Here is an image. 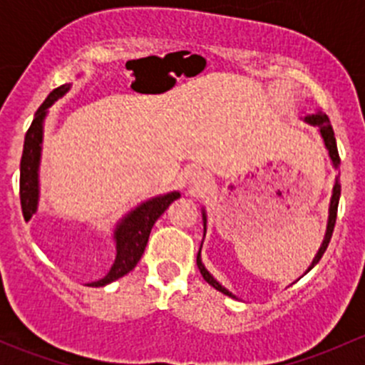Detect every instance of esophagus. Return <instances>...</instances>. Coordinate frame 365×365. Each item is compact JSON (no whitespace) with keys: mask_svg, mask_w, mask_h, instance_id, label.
<instances>
[{"mask_svg":"<svg viewBox=\"0 0 365 365\" xmlns=\"http://www.w3.org/2000/svg\"><path fill=\"white\" fill-rule=\"evenodd\" d=\"M210 180V173L201 168H192L185 173V182L190 187H201Z\"/></svg>","mask_w":365,"mask_h":365,"instance_id":"34e87169","label":"esophagus"}]
</instances>
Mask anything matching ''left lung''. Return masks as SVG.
I'll list each match as a JSON object with an SVG mask.
<instances>
[{
    "label": "left lung",
    "instance_id": "obj_1",
    "mask_svg": "<svg viewBox=\"0 0 365 365\" xmlns=\"http://www.w3.org/2000/svg\"><path fill=\"white\" fill-rule=\"evenodd\" d=\"M304 120L307 121V123L314 125V127H318V128H319V134H322L323 143H325V148L329 150V157H330V160H332L334 168H336V169L339 168V164H341L339 152H337L336 135H334V128H332V125H330L329 116H327V114L323 113V111H318V113H314V114H309V116H305ZM339 196H341V183H339V176H336V183H334L332 197H330V205H329V220H327L325 238H323V244L319 245V251L316 252L314 259H312L311 267L307 268V272H309V270H312V268H314V264L318 263L319 259H322V256H323V254H325L327 247H329L330 238H332L334 226H336V219H337V206H339ZM203 230H205V233H203V238H205V235H206V213H205V210H203ZM201 245H203V244H201ZM196 263H197V268H200L201 275H203V279H205L206 282H208L210 286H213V288H215L217 292L224 293V295H227V297H231V298H237V297L233 295V293L230 292V289H226V288H224L222 284H220L219 281H215V279H213V275L210 274L208 270H206L205 264H203V261H201V247H200V252H197V259H196ZM307 272H305V274H307Z\"/></svg>",
    "mask_w": 365,
    "mask_h": 365
}]
</instances>
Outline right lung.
Returning a JSON list of instances; mask_svg holds the SVG:
<instances>
[{
    "mask_svg": "<svg viewBox=\"0 0 365 365\" xmlns=\"http://www.w3.org/2000/svg\"><path fill=\"white\" fill-rule=\"evenodd\" d=\"M70 90V84H61L60 88L51 91L43 104L40 106L29 125L24 138L23 157H21V180H19V194H21V208H23L24 219H31L33 213L38 206V165L40 153H42V135H43V120L47 116V109L63 97ZM180 192H168L164 196L152 197L145 201L134 210L127 213L114 230V242H116V259H114L111 270L101 281L90 282L88 286H106L116 279L123 277L125 274L132 270L141 259L145 252L146 244H148L150 231L153 224L165 212L169 205L178 200Z\"/></svg>",
    "mask_w": 365,
    "mask_h": 365,
    "instance_id": "obj_1",
    "label": "right lung"
}]
</instances>
